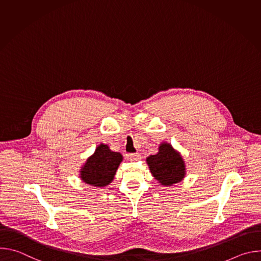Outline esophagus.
Wrapping results in <instances>:
<instances>
[{
    "label": "esophagus",
    "mask_w": 261,
    "mask_h": 261,
    "mask_svg": "<svg viewBox=\"0 0 261 261\" xmlns=\"http://www.w3.org/2000/svg\"><path fill=\"white\" fill-rule=\"evenodd\" d=\"M127 158L130 160V161H138L141 156L139 153H135V154H127Z\"/></svg>",
    "instance_id": "34e87169"
}]
</instances>
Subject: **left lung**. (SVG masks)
<instances>
[{
	"label": "left lung",
	"mask_w": 261,
	"mask_h": 261,
	"mask_svg": "<svg viewBox=\"0 0 261 261\" xmlns=\"http://www.w3.org/2000/svg\"><path fill=\"white\" fill-rule=\"evenodd\" d=\"M146 164L152 175L163 186L179 182L186 175V165L180 153L168 142H161L158 153L148 156Z\"/></svg>",
	"instance_id": "obj_1"
}]
</instances>
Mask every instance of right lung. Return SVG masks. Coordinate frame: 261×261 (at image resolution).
Listing matches in <instances>:
<instances>
[{"label": "right lung", "mask_w": 261, "mask_h": 261, "mask_svg": "<svg viewBox=\"0 0 261 261\" xmlns=\"http://www.w3.org/2000/svg\"><path fill=\"white\" fill-rule=\"evenodd\" d=\"M122 161L121 153L111 151L107 144L100 143L94 154L82 166L80 177L84 182L93 187H106L115 178Z\"/></svg>", "instance_id": "1"}]
</instances>
